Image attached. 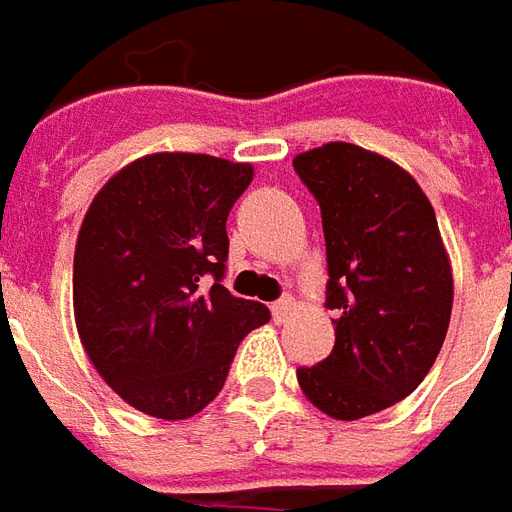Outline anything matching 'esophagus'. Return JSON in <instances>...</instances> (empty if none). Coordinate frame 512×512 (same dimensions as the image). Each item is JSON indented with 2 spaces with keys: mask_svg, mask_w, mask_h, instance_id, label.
<instances>
[{
  "mask_svg": "<svg viewBox=\"0 0 512 512\" xmlns=\"http://www.w3.org/2000/svg\"><path fill=\"white\" fill-rule=\"evenodd\" d=\"M289 311H292V300H289V297H284V300H275L273 303L275 322H284L286 317H289Z\"/></svg>",
  "mask_w": 512,
  "mask_h": 512,
  "instance_id": "esophagus-1",
  "label": "esophagus"
}]
</instances>
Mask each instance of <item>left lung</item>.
<instances>
[{"label":"left lung","instance_id":"1","mask_svg":"<svg viewBox=\"0 0 512 512\" xmlns=\"http://www.w3.org/2000/svg\"><path fill=\"white\" fill-rule=\"evenodd\" d=\"M322 209L336 342L297 383L314 408L353 422L405 400L447 336L452 264L436 212L411 173L353 143L292 159Z\"/></svg>","mask_w":512,"mask_h":512}]
</instances>
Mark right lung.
I'll use <instances>...</instances> for the list:
<instances>
[{"label":"right lung","instance_id":"1","mask_svg":"<svg viewBox=\"0 0 512 512\" xmlns=\"http://www.w3.org/2000/svg\"><path fill=\"white\" fill-rule=\"evenodd\" d=\"M253 165L159 151L93 198L74 250V320L90 364L123 402L179 422L226 383L237 344L270 320L234 297L226 273L231 206Z\"/></svg>","mask_w":512,"mask_h":512}]
</instances>
